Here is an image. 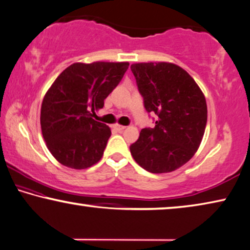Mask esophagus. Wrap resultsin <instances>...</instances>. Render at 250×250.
<instances>
[{"instance_id":"esophagus-1","label":"esophagus","mask_w":250,"mask_h":250,"mask_svg":"<svg viewBox=\"0 0 250 250\" xmlns=\"http://www.w3.org/2000/svg\"><path fill=\"white\" fill-rule=\"evenodd\" d=\"M114 128L118 130V131H122V130H125V125H114Z\"/></svg>"}]
</instances>
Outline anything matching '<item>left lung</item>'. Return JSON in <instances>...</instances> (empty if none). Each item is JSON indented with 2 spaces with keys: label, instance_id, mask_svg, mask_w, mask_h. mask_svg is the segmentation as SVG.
<instances>
[{
  "label": "left lung",
  "instance_id": "1",
  "mask_svg": "<svg viewBox=\"0 0 250 250\" xmlns=\"http://www.w3.org/2000/svg\"><path fill=\"white\" fill-rule=\"evenodd\" d=\"M131 70L145 107L158 120L155 128L141 130L130 151L148 172H173L200 147L208 120L206 98L192 76L172 62H138Z\"/></svg>",
  "mask_w": 250,
  "mask_h": 250
}]
</instances>
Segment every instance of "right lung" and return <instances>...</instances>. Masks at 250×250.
Masks as SVG:
<instances>
[{
	"label": "right lung",
	"mask_w": 250,
	"mask_h": 250,
	"mask_svg": "<svg viewBox=\"0 0 250 250\" xmlns=\"http://www.w3.org/2000/svg\"><path fill=\"white\" fill-rule=\"evenodd\" d=\"M128 67V62H75L62 70L44 94L40 112L42 136L62 165L85 169L102 158L111 129L93 117Z\"/></svg>",
	"instance_id": "1"
}]
</instances>
